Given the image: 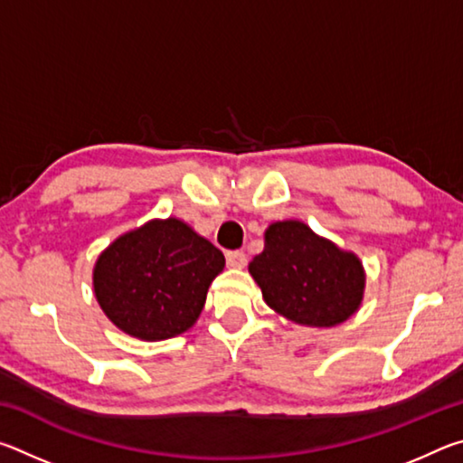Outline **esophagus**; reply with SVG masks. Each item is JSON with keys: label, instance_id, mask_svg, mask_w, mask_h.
<instances>
[{"label": "esophagus", "instance_id": "obj_1", "mask_svg": "<svg viewBox=\"0 0 463 463\" xmlns=\"http://www.w3.org/2000/svg\"><path fill=\"white\" fill-rule=\"evenodd\" d=\"M226 263L234 269H241L247 265V255L242 253V250H229V253H226Z\"/></svg>", "mask_w": 463, "mask_h": 463}]
</instances>
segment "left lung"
<instances>
[{
    "label": "left lung",
    "instance_id": "1",
    "mask_svg": "<svg viewBox=\"0 0 463 463\" xmlns=\"http://www.w3.org/2000/svg\"><path fill=\"white\" fill-rule=\"evenodd\" d=\"M249 273L261 288L265 304L302 326H336L354 317L364 302L362 260L302 221L271 222L265 231V247L249 263Z\"/></svg>",
    "mask_w": 463,
    "mask_h": 463
}]
</instances>
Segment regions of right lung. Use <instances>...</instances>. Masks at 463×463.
<instances>
[{
  "label": "right lung",
  "instance_id": "obj_1",
  "mask_svg": "<svg viewBox=\"0 0 463 463\" xmlns=\"http://www.w3.org/2000/svg\"><path fill=\"white\" fill-rule=\"evenodd\" d=\"M224 255L175 216L120 234L93 265L99 308L140 341H165L195 325Z\"/></svg>",
  "mask_w": 463,
  "mask_h": 463
}]
</instances>
